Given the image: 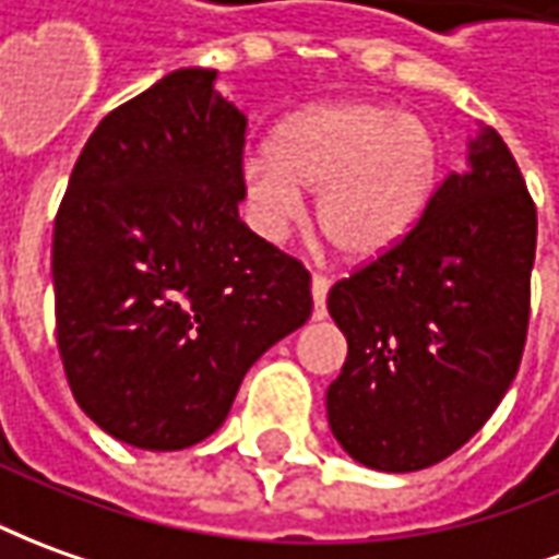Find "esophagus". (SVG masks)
<instances>
[{
	"label": "esophagus",
	"instance_id": "obj_1",
	"mask_svg": "<svg viewBox=\"0 0 559 559\" xmlns=\"http://www.w3.org/2000/svg\"><path fill=\"white\" fill-rule=\"evenodd\" d=\"M310 295H313V319H325V295H329V280L313 276L310 280Z\"/></svg>",
	"mask_w": 559,
	"mask_h": 559
}]
</instances>
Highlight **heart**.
<instances>
[{"instance_id": "1", "label": "heart", "mask_w": 559, "mask_h": 559, "mask_svg": "<svg viewBox=\"0 0 559 559\" xmlns=\"http://www.w3.org/2000/svg\"><path fill=\"white\" fill-rule=\"evenodd\" d=\"M438 179L441 140L419 111L390 99L319 103L242 157V215L261 240H283L304 191L317 194V228L349 264H371L414 234Z\"/></svg>"}]
</instances>
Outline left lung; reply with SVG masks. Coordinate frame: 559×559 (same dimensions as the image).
I'll list each match as a JSON object with an SVG mask.
<instances>
[{"label":"left lung","instance_id":"obj_1","mask_svg":"<svg viewBox=\"0 0 559 559\" xmlns=\"http://www.w3.org/2000/svg\"><path fill=\"white\" fill-rule=\"evenodd\" d=\"M407 240L334 283L346 361L325 392L331 435L374 472L448 460L490 419L521 365L536 206L492 127L465 145Z\"/></svg>","mask_w":559,"mask_h":559}]
</instances>
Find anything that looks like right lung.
Listing matches in <instances>:
<instances>
[{"label": "right lung", "mask_w": 559, "mask_h": 559, "mask_svg": "<svg viewBox=\"0 0 559 559\" xmlns=\"http://www.w3.org/2000/svg\"><path fill=\"white\" fill-rule=\"evenodd\" d=\"M246 115L185 67L109 111L53 222L57 346L79 407L140 450L225 423L242 377L310 319V273L240 222Z\"/></svg>", "instance_id": "add662e5"}]
</instances>
